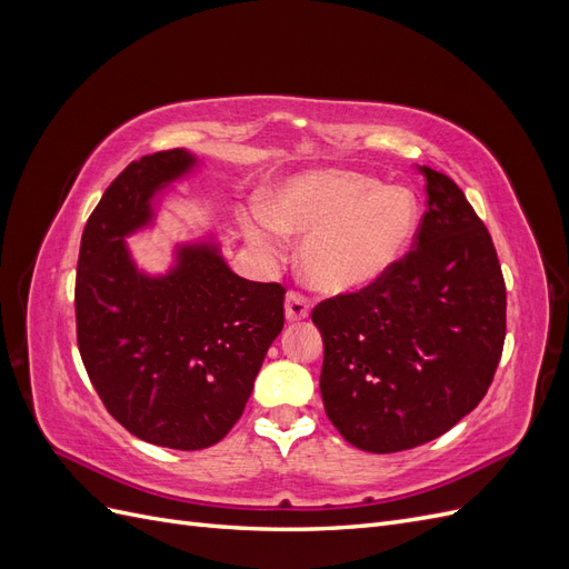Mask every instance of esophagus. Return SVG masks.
<instances>
[{
    "instance_id": "obj_1",
    "label": "esophagus",
    "mask_w": 569,
    "mask_h": 569,
    "mask_svg": "<svg viewBox=\"0 0 569 569\" xmlns=\"http://www.w3.org/2000/svg\"><path fill=\"white\" fill-rule=\"evenodd\" d=\"M284 313H287L289 322L306 320L308 313H311V299H308L303 291L291 289L287 295V301H284Z\"/></svg>"
}]
</instances>
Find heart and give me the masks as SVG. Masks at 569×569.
I'll use <instances>...</instances> for the list:
<instances>
[{
    "mask_svg": "<svg viewBox=\"0 0 569 569\" xmlns=\"http://www.w3.org/2000/svg\"><path fill=\"white\" fill-rule=\"evenodd\" d=\"M418 228V199L406 187L351 170H316L284 182L268 209L244 218L249 242L278 253L284 234L308 237L301 268L325 291L375 282L399 261Z\"/></svg>",
    "mask_w": 569,
    "mask_h": 569,
    "instance_id": "b5f03b06",
    "label": "heart"
}]
</instances>
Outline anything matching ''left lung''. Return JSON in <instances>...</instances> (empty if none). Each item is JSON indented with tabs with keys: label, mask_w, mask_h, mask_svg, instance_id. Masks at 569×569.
<instances>
[{
	"label": "left lung",
	"mask_w": 569,
	"mask_h": 569,
	"mask_svg": "<svg viewBox=\"0 0 569 569\" xmlns=\"http://www.w3.org/2000/svg\"><path fill=\"white\" fill-rule=\"evenodd\" d=\"M427 211L382 278L313 308L325 341L320 393L360 451L432 441L487 396L506 341V280L462 189L420 166Z\"/></svg>",
	"instance_id": "8db88e82"
}]
</instances>
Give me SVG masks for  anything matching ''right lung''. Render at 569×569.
<instances>
[{
	"instance_id": "1",
	"label": "right lung",
	"mask_w": 569,
	"mask_h": 569,
	"mask_svg": "<svg viewBox=\"0 0 569 569\" xmlns=\"http://www.w3.org/2000/svg\"><path fill=\"white\" fill-rule=\"evenodd\" d=\"M192 163L168 149L126 166L88 218L76 274L78 349L101 403L137 439L178 451L209 449L242 418L287 295L239 278L206 247L180 249L168 278L132 268L123 237Z\"/></svg>"
}]
</instances>
